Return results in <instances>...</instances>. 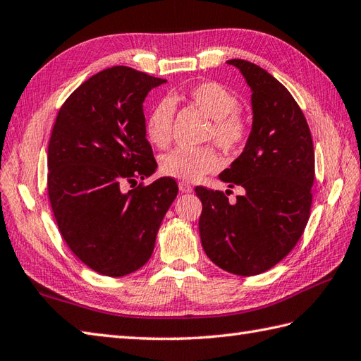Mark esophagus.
<instances>
[{
  "instance_id": "34e87169",
  "label": "esophagus",
  "mask_w": 361,
  "mask_h": 361,
  "mask_svg": "<svg viewBox=\"0 0 361 361\" xmlns=\"http://www.w3.org/2000/svg\"><path fill=\"white\" fill-rule=\"evenodd\" d=\"M180 190L183 194H190L192 192V186L188 185V183H180Z\"/></svg>"
}]
</instances>
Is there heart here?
Returning a JSON list of instances; mask_svg holds the SVG:
<instances>
[{"label":"heart","instance_id":"1","mask_svg":"<svg viewBox=\"0 0 361 361\" xmlns=\"http://www.w3.org/2000/svg\"><path fill=\"white\" fill-rule=\"evenodd\" d=\"M186 97L212 121L209 136L219 147L228 152L240 147L248 127L237 113L239 101L231 91L216 82H203L189 88ZM173 111L171 99H163L153 105L145 119V136L157 147H164L171 141ZM217 169L219 158L211 147H176L161 158V172L180 181H198Z\"/></svg>","mask_w":361,"mask_h":361}]
</instances>
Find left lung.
I'll list each match as a JSON object with an SVG mask.
<instances>
[{"label":"left lung","mask_w":361,"mask_h":361,"mask_svg":"<svg viewBox=\"0 0 361 361\" xmlns=\"http://www.w3.org/2000/svg\"><path fill=\"white\" fill-rule=\"evenodd\" d=\"M251 90L252 126L239 158L219 175L242 195L198 186L203 250L221 270L255 276L286 257L302 235L312 206L315 152L304 114L270 73L242 59L228 60Z\"/></svg>","instance_id":"8db88e82"}]
</instances>
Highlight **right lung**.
<instances>
[{"instance_id":"obj_1","label":"right lung","mask_w":361,"mask_h":361,"mask_svg":"<svg viewBox=\"0 0 361 361\" xmlns=\"http://www.w3.org/2000/svg\"><path fill=\"white\" fill-rule=\"evenodd\" d=\"M166 83L128 66L85 80L66 99L48 145V195L68 247L91 270L111 278L150 259L161 221L178 194L163 176L124 190L157 171L145 137L142 102Z\"/></svg>"}]
</instances>
